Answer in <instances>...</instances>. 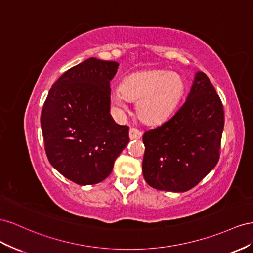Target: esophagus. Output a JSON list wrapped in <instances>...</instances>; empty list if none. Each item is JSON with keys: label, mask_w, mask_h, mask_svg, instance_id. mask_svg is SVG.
<instances>
[{"label": "esophagus", "mask_w": 253, "mask_h": 253, "mask_svg": "<svg viewBox=\"0 0 253 253\" xmlns=\"http://www.w3.org/2000/svg\"><path fill=\"white\" fill-rule=\"evenodd\" d=\"M141 136L142 132L139 131L138 129L130 128V130H129V138H130V140H139Z\"/></svg>", "instance_id": "esophagus-1"}]
</instances>
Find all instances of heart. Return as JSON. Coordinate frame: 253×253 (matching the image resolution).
Wrapping results in <instances>:
<instances>
[{
  "label": "heart",
  "mask_w": 253,
  "mask_h": 253,
  "mask_svg": "<svg viewBox=\"0 0 253 253\" xmlns=\"http://www.w3.org/2000/svg\"><path fill=\"white\" fill-rule=\"evenodd\" d=\"M181 76L169 71H148L129 76L113 93V102L126 109L129 100L136 102V112L147 123H158L174 112L183 94Z\"/></svg>",
  "instance_id": "obj_1"
}]
</instances>
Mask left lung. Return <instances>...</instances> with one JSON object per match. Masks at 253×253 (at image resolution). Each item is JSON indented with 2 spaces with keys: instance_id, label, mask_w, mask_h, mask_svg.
Instances as JSON below:
<instances>
[{
  "instance_id": "8db88e82",
  "label": "left lung",
  "mask_w": 253,
  "mask_h": 253,
  "mask_svg": "<svg viewBox=\"0 0 253 253\" xmlns=\"http://www.w3.org/2000/svg\"><path fill=\"white\" fill-rule=\"evenodd\" d=\"M223 124L221 100L208 76L197 72L184 104L143 135L145 181L178 193L198 184L218 162Z\"/></svg>"
}]
</instances>
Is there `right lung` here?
Returning a JSON list of instances; mask_svg holds the SVG:
<instances>
[{"label":"right lung","mask_w":253,"mask_h":253,"mask_svg":"<svg viewBox=\"0 0 253 253\" xmlns=\"http://www.w3.org/2000/svg\"><path fill=\"white\" fill-rule=\"evenodd\" d=\"M120 64L94 57L71 68L50 88L41 112L49 163L79 185L111 174L129 142V128L110 114V81Z\"/></svg>","instance_id":"add662e5"}]
</instances>
